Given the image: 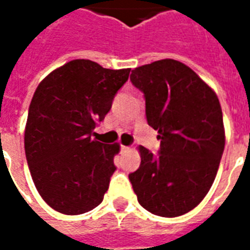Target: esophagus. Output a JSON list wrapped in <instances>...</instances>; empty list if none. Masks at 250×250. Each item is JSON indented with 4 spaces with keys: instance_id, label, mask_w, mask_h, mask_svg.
<instances>
[{
    "instance_id": "obj_1",
    "label": "esophagus",
    "mask_w": 250,
    "mask_h": 250,
    "mask_svg": "<svg viewBox=\"0 0 250 250\" xmlns=\"http://www.w3.org/2000/svg\"><path fill=\"white\" fill-rule=\"evenodd\" d=\"M120 150H122V152H127V151H130V147H128V146H122V147H120Z\"/></svg>"
}]
</instances>
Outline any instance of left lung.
Instances as JSON below:
<instances>
[{"label":"left lung","mask_w":250,"mask_h":250,"mask_svg":"<svg viewBox=\"0 0 250 250\" xmlns=\"http://www.w3.org/2000/svg\"><path fill=\"white\" fill-rule=\"evenodd\" d=\"M131 83L146 99L148 125L158 131L154 155L139 146L141 166L128 175L138 202L161 217H178L205 198L225 147L215 92L195 72L173 59L135 68Z\"/></svg>","instance_id":"8db88e82"}]
</instances>
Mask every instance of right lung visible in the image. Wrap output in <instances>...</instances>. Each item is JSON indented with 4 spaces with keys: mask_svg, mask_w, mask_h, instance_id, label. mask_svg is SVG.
I'll return each instance as SVG.
<instances>
[{
    "mask_svg": "<svg viewBox=\"0 0 250 250\" xmlns=\"http://www.w3.org/2000/svg\"><path fill=\"white\" fill-rule=\"evenodd\" d=\"M130 71L72 60L36 89L25 125V155L37 191L59 213L83 214L102 204L120 147L91 135Z\"/></svg>",
    "mask_w": 250,
    "mask_h": 250,
    "instance_id": "obj_1",
    "label": "right lung"
}]
</instances>
